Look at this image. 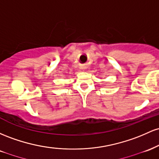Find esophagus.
Listing matches in <instances>:
<instances>
[{
  "label": "esophagus",
  "instance_id": "1",
  "mask_svg": "<svg viewBox=\"0 0 159 159\" xmlns=\"http://www.w3.org/2000/svg\"><path fill=\"white\" fill-rule=\"evenodd\" d=\"M82 68H83V69H85V66H83V67H82Z\"/></svg>",
  "mask_w": 159,
  "mask_h": 159
}]
</instances>
